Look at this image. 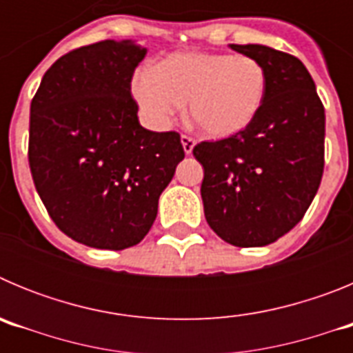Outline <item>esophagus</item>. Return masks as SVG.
Listing matches in <instances>:
<instances>
[{
    "instance_id": "1",
    "label": "esophagus",
    "mask_w": 353,
    "mask_h": 353,
    "mask_svg": "<svg viewBox=\"0 0 353 353\" xmlns=\"http://www.w3.org/2000/svg\"><path fill=\"white\" fill-rule=\"evenodd\" d=\"M182 146H183V152H185L187 155L189 154H192V148H194V145H196V141L194 139L191 138V136H185V134H183L182 138Z\"/></svg>"
}]
</instances>
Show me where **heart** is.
Instances as JSON below:
<instances>
[{
	"mask_svg": "<svg viewBox=\"0 0 353 353\" xmlns=\"http://www.w3.org/2000/svg\"><path fill=\"white\" fill-rule=\"evenodd\" d=\"M267 76L256 58L223 52H179L155 70H139L132 95L155 127H168L187 101V113L210 138H230L256 118Z\"/></svg>",
	"mask_w": 353,
	"mask_h": 353,
	"instance_id": "obj_1",
	"label": "heart"
}]
</instances>
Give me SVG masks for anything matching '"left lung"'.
Returning a JSON list of instances; mask_svg holds the SVG:
<instances>
[{"instance_id": "left-lung-1", "label": "left lung", "mask_w": 353, "mask_h": 353, "mask_svg": "<svg viewBox=\"0 0 353 353\" xmlns=\"http://www.w3.org/2000/svg\"><path fill=\"white\" fill-rule=\"evenodd\" d=\"M256 58L267 88L256 118L192 154L203 166L201 198L208 226L236 248L276 242L304 217L323 174L325 109L299 58L260 43H230Z\"/></svg>"}]
</instances>
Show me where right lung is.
<instances>
[{
    "label": "right lung",
    "mask_w": 353,
    "mask_h": 353,
    "mask_svg": "<svg viewBox=\"0 0 353 353\" xmlns=\"http://www.w3.org/2000/svg\"><path fill=\"white\" fill-rule=\"evenodd\" d=\"M146 49L102 40L56 60L30 108L28 161L51 219L79 244H139L185 157L179 132L139 125L130 93Z\"/></svg>",
    "instance_id": "right-lung-1"
}]
</instances>
